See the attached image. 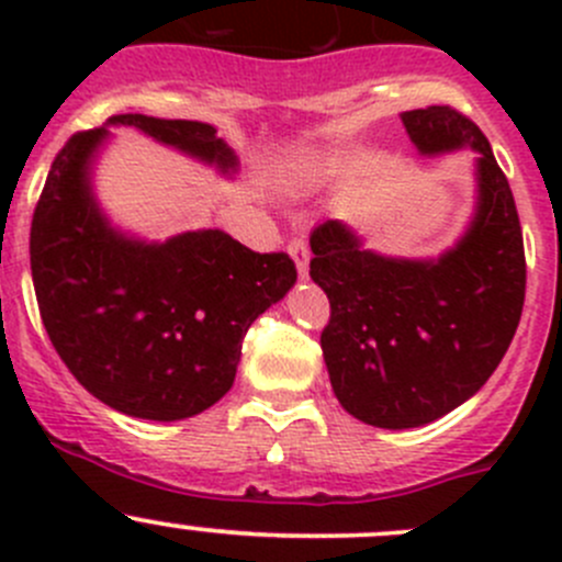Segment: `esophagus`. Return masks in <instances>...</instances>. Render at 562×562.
<instances>
[{
	"label": "esophagus",
	"mask_w": 562,
	"mask_h": 562,
	"mask_svg": "<svg viewBox=\"0 0 562 562\" xmlns=\"http://www.w3.org/2000/svg\"><path fill=\"white\" fill-rule=\"evenodd\" d=\"M288 255H291L293 263H296L299 277H307V266H310L307 241H304V239H293L291 245H288Z\"/></svg>",
	"instance_id": "1"
}]
</instances>
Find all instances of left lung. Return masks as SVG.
Wrapping results in <instances>:
<instances>
[{
	"mask_svg": "<svg viewBox=\"0 0 562 562\" xmlns=\"http://www.w3.org/2000/svg\"><path fill=\"white\" fill-rule=\"evenodd\" d=\"M418 155L475 151V209L438 258L367 249L342 220L310 236V277L331 317L321 334L339 405L381 429L424 427L475 394L512 345L525 304V247L490 140L449 105L402 113Z\"/></svg>",
	"mask_w": 562,
	"mask_h": 562,
	"instance_id": "8db88e82",
	"label": "left lung"
}]
</instances>
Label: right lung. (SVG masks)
Wrapping results in <instances>:
<instances>
[{
    "label": "right lung",
    "instance_id": "add662e5",
    "mask_svg": "<svg viewBox=\"0 0 562 562\" xmlns=\"http://www.w3.org/2000/svg\"><path fill=\"white\" fill-rule=\"evenodd\" d=\"M108 127H133L228 176L239 157L206 122L119 113L67 140L32 217L40 317L67 370L124 416L179 422L228 394L247 328L291 291L296 266L217 228L166 241L116 228L92 184Z\"/></svg>",
    "mask_w": 562,
    "mask_h": 562
}]
</instances>
